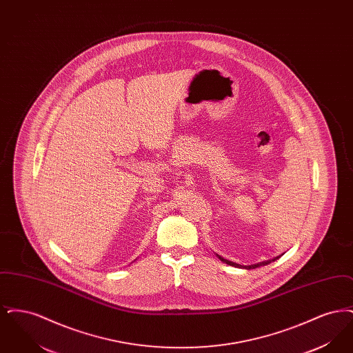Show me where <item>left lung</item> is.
I'll use <instances>...</instances> for the list:
<instances>
[{
	"instance_id": "8db88e82",
	"label": "left lung",
	"mask_w": 353,
	"mask_h": 353,
	"mask_svg": "<svg viewBox=\"0 0 353 353\" xmlns=\"http://www.w3.org/2000/svg\"><path fill=\"white\" fill-rule=\"evenodd\" d=\"M216 255L219 256L221 262H223V263H226V265H230V266H234V268H243V269L246 270L256 269V268H261V266H266V265H269L271 262H274V261H276V259H279V258H281V255H279V256H275V258H272V259L263 261V262H259V263H255V265H250V266H241V265H238V263H235V262H232V261H229V259H225L223 256H221L219 254H216Z\"/></svg>"
}]
</instances>
